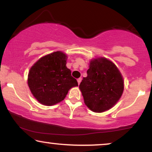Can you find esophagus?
Masks as SVG:
<instances>
[{
  "instance_id": "34e87169",
  "label": "esophagus",
  "mask_w": 152,
  "mask_h": 152,
  "mask_svg": "<svg viewBox=\"0 0 152 152\" xmlns=\"http://www.w3.org/2000/svg\"><path fill=\"white\" fill-rule=\"evenodd\" d=\"M81 82H82V78H79L77 79V82H78V84H80Z\"/></svg>"
}]
</instances>
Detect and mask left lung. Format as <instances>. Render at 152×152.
<instances>
[{
	"label": "left lung",
	"instance_id": "left-lung-1",
	"mask_svg": "<svg viewBox=\"0 0 152 152\" xmlns=\"http://www.w3.org/2000/svg\"><path fill=\"white\" fill-rule=\"evenodd\" d=\"M80 89L85 104L95 113H102L118 102L124 91L121 72L105 57L91 60L87 77L80 83Z\"/></svg>",
	"mask_w": 152,
	"mask_h": 152
}]
</instances>
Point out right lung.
<instances>
[{"label":"right lung","mask_w":152,"mask_h":152,"mask_svg":"<svg viewBox=\"0 0 152 152\" xmlns=\"http://www.w3.org/2000/svg\"><path fill=\"white\" fill-rule=\"evenodd\" d=\"M67 55L61 51L43 56L30 68L28 84L41 104L53 106L64 100L68 91L78 86L71 71L66 67Z\"/></svg>","instance_id":"add662e5"}]
</instances>
